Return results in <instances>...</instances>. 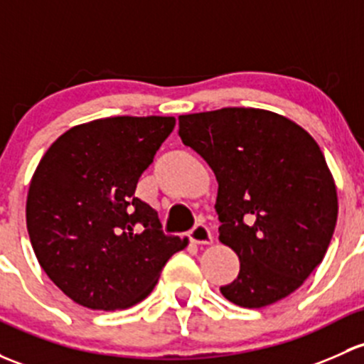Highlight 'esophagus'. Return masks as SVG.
I'll return each instance as SVG.
<instances>
[{
	"label": "esophagus",
	"mask_w": 364,
	"mask_h": 364,
	"mask_svg": "<svg viewBox=\"0 0 364 364\" xmlns=\"http://www.w3.org/2000/svg\"><path fill=\"white\" fill-rule=\"evenodd\" d=\"M188 237L190 240L195 244H209L213 242V235H211V230H209L208 227H205L204 223H197L192 230L188 232Z\"/></svg>",
	"instance_id": "obj_1"
}]
</instances>
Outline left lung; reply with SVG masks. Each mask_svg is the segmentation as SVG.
I'll use <instances>...</instances> for the list:
<instances>
[{"label": "left lung", "mask_w": 364, "mask_h": 364, "mask_svg": "<svg viewBox=\"0 0 364 364\" xmlns=\"http://www.w3.org/2000/svg\"><path fill=\"white\" fill-rule=\"evenodd\" d=\"M178 120L183 144L216 176L220 240L240 259L221 294L247 309L291 294L323 262L338 214L321 148L300 125L265 109L223 108Z\"/></svg>", "instance_id": "obj_1"}]
</instances>
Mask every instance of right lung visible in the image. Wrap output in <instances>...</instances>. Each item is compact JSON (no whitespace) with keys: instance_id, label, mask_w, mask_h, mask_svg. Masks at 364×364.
<instances>
[{"instance_id":"add662e5","label":"right lung","mask_w":364,"mask_h":364,"mask_svg":"<svg viewBox=\"0 0 364 364\" xmlns=\"http://www.w3.org/2000/svg\"><path fill=\"white\" fill-rule=\"evenodd\" d=\"M174 125V117L101 118L64 132L38 164L26 204L29 239L41 269L76 304H139L186 246L134 195Z\"/></svg>"}]
</instances>
